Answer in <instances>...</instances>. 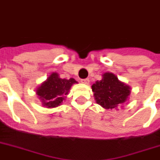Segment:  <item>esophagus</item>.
Segmentation results:
<instances>
[{
	"label": "esophagus",
	"mask_w": 160,
	"mask_h": 160,
	"mask_svg": "<svg viewBox=\"0 0 160 160\" xmlns=\"http://www.w3.org/2000/svg\"><path fill=\"white\" fill-rule=\"evenodd\" d=\"M81 83L88 85V84L90 83V80L89 79H84V80H81Z\"/></svg>",
	"instance_id": "esophagus-1"
}]
</instances>
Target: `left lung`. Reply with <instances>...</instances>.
I'll return each mask as SVG.
<instances>
[{
	"mask_svg": "<svg viewBox=\"0 0 160 160\" xmlns=\"http://www.w3.org/2000/svg\"><path fill=\"white\" fill-rule=\"evenodd\" d=\"M97 103L106 109L117 108L124 103L131 94V87L118 80L116 75L107 72L101 80L92 86Z\"/></svg>",
	"mask_w": 160,
	"mask_h": 160,
	"instance_id": "8db88e82",
	"label": "left lung"
}]
</instances>
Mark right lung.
<instances>
[{"label":"right lung","instance_id":"1","mask_svg":"<svg viewBox=\"0 0 160 160\" xmlns=\"http://www.w3.org/2000/svg\"><path fill=\"white\" fill-rule=\"evenodd\" d=\"M74 83L77 81L73 78L61 79L58 73H52L38 87L36 94L44 107L56 108L62 103Z\"/></svg>","mask_w":160,"mask_h":160}]
</instances>
